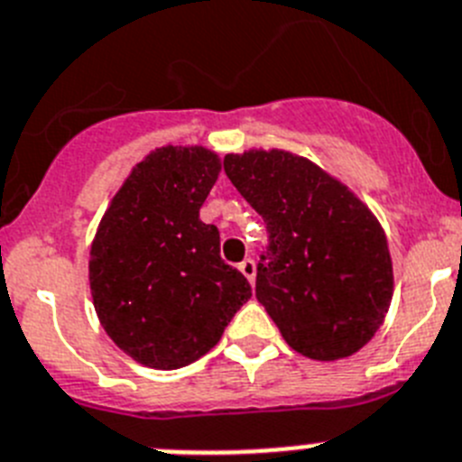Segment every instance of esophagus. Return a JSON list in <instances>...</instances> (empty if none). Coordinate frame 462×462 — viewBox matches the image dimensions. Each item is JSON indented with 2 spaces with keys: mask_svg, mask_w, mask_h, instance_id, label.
<instances>
[{
  "mask_svg": "<svg viewBox=\"0 0 462 462\" xmlns=\"http://www.w3.org/2000/svg\"><path fill=\"white\" fill-rule=\"evenodd\" d=\"M239 272H242V274L246 276L251 283H254V281H255V263H254V260H251V258L242 260V263H239Z\"/></svg>",
  "mask_w": 462,
  "mask_h": 462,
  "instance_id": "34e87169",
  "label": "esophagus"
}]
</instances>
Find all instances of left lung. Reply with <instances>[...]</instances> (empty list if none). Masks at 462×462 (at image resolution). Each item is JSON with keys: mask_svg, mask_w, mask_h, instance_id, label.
<instances>
[{"mask_svg": "<svg viewBox=\"0 0 462 462\" xmlns=\"http://www.w3.org/2000/svg\"><path fill=\"white\" fill-rule=\"evenodd\" d=\"M227 179L270 230L255 298L292 351L342 360L379 330L393 298L386 232L339 179L283 148L223 160Z\"/></svg>", "mask_w": 462, "mask_h": 462, "instance_id": "8db88e82", "label": "left lung"}]
</instances>
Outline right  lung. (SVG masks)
Segmentation results:
<instances>
[{
	"label": "right lung",
	"instance_id": "obj_1",
	"mask_svg": "<svg viewBox=\"0 0 462 462\" xmlns=\"http://www.w3.org/2000/svg\"><path fill=\"white\" fill-rule=\"evenodd\" d=\"M216 151L160 146L136 162L99 220L88 260L97 319L116 346L151 370H179L220 342L251 298L220 260L199 208L220 174Z\"/></svg>",
	"mask_w": 462,
	"mask_h": 462
}]
</instances>
